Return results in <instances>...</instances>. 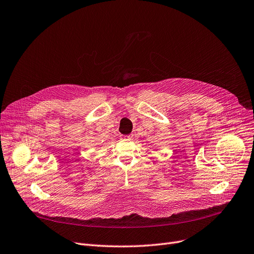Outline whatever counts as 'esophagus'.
Here are the masks:
<instances>
[{
    "instance_id": "obj_1",
    "label": "esophagus",
    "mask_w": 254,
    "mask_h": 254,
    "mask_svg": "<svg viewBox=\"0 0 254 254\" xmlns=\"http://www.w3.org/2000/svg\"><path fill=\"white\" fill-rule=\"evenodd\" d=\"M120 138L122 140H130L132 139V135H121Z\"/></svg>"
}]
</instances>
